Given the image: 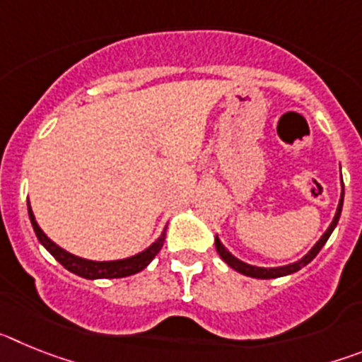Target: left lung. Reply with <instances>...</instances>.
I'll use <instances>...</instances> for the list:
<instances>
[{
	"mask_svg": "<svg viewBox=\"0 0 362 362\" xmlns=\"http://www.w3.org/2000/svg\"><path fill=\"white\" fill-rule=\"evenodd\" d=\"M343 199H344V185H343V177H341V199H339L337 210H335V216H334V219H332L330 226L326 228V232L322 233L321 239H319V241L315 243L312 248H310L308 254H305L300 259L293 261V263L283 264V267H272V268L254 267V264H248V263H245V261H241V259L233 257V255L226 250L225 246H223V243L219 241V238L216 235L217 254L221 255V259H223V261H225L230 268H233V270L239 272V274H243V276L255 277V279H276V277L290 276V274H293V272H297V270H300L303 267H306V264H308L310 261H312V259L319 254V250H321L322 246H325V243L328 241V238L332 235L334 228L337 226L339 217H341V210H343Z\"/></svg>",
	"mask_w": 362,
	"mask_h": 362,
	"instance_id": "left-lung-1",
	"label": "left lung"
}]
</instances>
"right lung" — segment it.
Returning <instances> with one entry per match:
<instances>
[{"mask_svg":"<svg viewBox=\"0 0 362 362\" xmlns=\"http://www.w3.org/2000/svg\"><path fill=\"white\" fill-rule=\"evenodd\" d=\"M27 206L28 217H30L32 228L36 232L37 241L52 254V257L56 259L57 263H62L66 270L72 272V274H76V276L79 277H85V279H116V277L134 276V274L141 272L143 268H146L152 263V259L159 254L163 243H165L166 226L163 228L161 235H159L148 248L139 252V254L130 255V257L124 259H116V261H90V259H83L78 257V255L70 254V252L59 248L54 241H50V239L47 238V233H45L43 230L40 228V225H37L34 212H32L30 201L27 203Z\"/></svg>","mask_w":362,"mask_h":362,"instance_id":"add662e5","label":"right lung"}]
</instances>
